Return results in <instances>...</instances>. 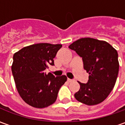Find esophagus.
<instances>
[{
	"instance_id": "esophagus-1",
	"label": "esophagus",
	"mask_w": 125,
	"mask_h": 125,
	"mask_svg": "<svg viewBox=\"0 0 125 125\" xmlns=\"http://www.w3.org/2000/svg\"><path fill=\"white\" fill-rule=\"evenodd\" d=\"M68 81L69 82H72L73 81V80H72V79H70V78H68Z\"/></svg>"
}]
</instances>
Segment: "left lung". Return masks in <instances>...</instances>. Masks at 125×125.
<instances>
[{"label": "left lung", "mask_w": 125, "mask_h": 125, "mask_svg": "<svg viewBox=\"0 0 125 125\" xmlns=\"http://www.w3.org/2000/svg\"><path fill=\"white\" fill-rule=\"evenodd\" d=\"M82 57L84 68L89 73L86 84L78 82L80 88L76 99L86 105L103 102L115 85L119 70L117 51L106 41L81 38L69 46Z\"/></svg>", "instance_id": "8db88e82"}]
</instances>
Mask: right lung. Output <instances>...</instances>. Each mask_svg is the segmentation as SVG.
Instances as JSON below:
<instances>
[{
  "instance_id": "add662e5",
  "label": "right lung",
  "mask_w": 125,
  "mask_h": 125,
  "mask_svg": "<svg viewBox=\"0 0 125 125\" xmlns=\"http://www.w3.org/2000/svg\"><path fill=\"white\" fill-rule=\"evenodd\" d=\"M62 47L61 44H33L13 55L11 70L16 88L22 99L33 107L43 108L53 104L67 80L64 75L55 77L44 72L54 65L53 58Z\"/></svg>"
}]
</instances>
